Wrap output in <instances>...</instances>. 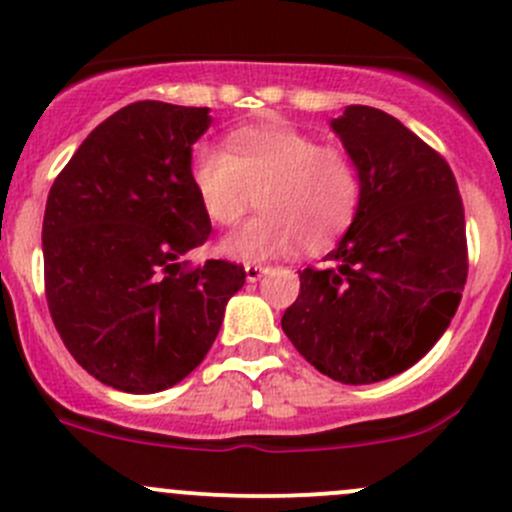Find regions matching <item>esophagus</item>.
Instances as JSON below:
<instances>
[{"label": "esophagus", "mask_w": 512, "mask_h": 512, "mask_svg": "<svg viewBox=\"0 0 512 512\" xmlns=\"http://www.w3.org/2000/svg\"><path fill=\"white\" fill-rule=\"evenodd\" d=\"M265 272H267L265 265H247V267H245L247 282H257L262 275H265Z\"/></svg>", "instance_id": "esophagus-1"}]
</instances>
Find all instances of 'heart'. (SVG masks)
Here are the masks:
<instances>
[{"instance_id": "heart-1", "label": "heart", "mask_w": 512, "mask_h": 512, "mask_svg": "<svg viewBox=\"0 0 512 512\" xmlns=\"http://www.w3.org/2000/svg\"><path fill=\"white\" fill-rule=\"evenodd\" d=\"M200 210L213 225L240 223L255 195L257 218L220 242L237 262H267L329 250L359 213L364 180L349 148L319 143L285 123H257L227 133L225 153L198 146L188 165Z\"/></svg>"}]
</instances>
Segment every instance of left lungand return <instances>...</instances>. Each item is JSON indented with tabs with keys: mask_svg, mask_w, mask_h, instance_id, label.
Returning <instances> with one entry per match:
<instances>
[{
	"mask_svg": "<svg viewBox=\"0 0 512 512\" xmlns=\"http://www.w3.org/2000/svg\"><path fill=\"white\" fill-rule=\"evenodd\" d=\"M332 128L364 193L329 265L299 272L282 329L329 379L374 384L414 366L451 324L468 277L466 215L446 158L394 116L349 106Z\"/></svg>",
	"mask_w": 512,
	"mask_h": 512,
	"instance_id": "8db88e82",
	"label": "left lung"
}]
</instances>
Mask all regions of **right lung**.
<instances>
[{
  "mask_svg": "<svg viewBox=\"0 0 512 512\" xmlns=\"http://www.w3.org/2000/svg\"><path fill=\"white\" fill-rule=\"evenodd\" d=\"M208 126V108L131 103L89 133L49 190L41 247L51 319L71 356L118 391L183 381L245 285L237 262H180L213 230L188 175Z\"/></svg>",
  "mask_w": 512,
  "mask_h": 512,
  "instance_id": "obj_1",
  "label": "right lung"
}]
</instances>
